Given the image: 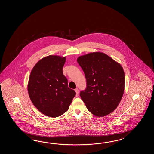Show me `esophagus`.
Returning a JSON list of instances; mask_svg holds the SVG:
<instances>
[{
	"mask_svg": "<svg viewBox=\"0 0 154 154\" xmlns=\"http://www.w3.org/2000/svg\"><path fill=\"white\" fill-rule=\"evenodd\" d=\"M75 91L76 92V96H78L79 95V90L78 88H76L75 89Z\"/></svg>",
	"mask_w": 154,
	"mask_h": 154,
	"instance_id": "1",
	"label": "esophagus"
}]
</instances>
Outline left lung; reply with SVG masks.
I'll use <instances>...</instances> for the list:
<instances>
[{
  "label": "left lung",
  "mask_w": 154,
  "mask_h": 154,
  "mask_svg": "<svg viewBox=\"0 0 154 154\" xmlns=\"http://www.w3.org/2000/svg\"><path fill=\"white\" fill-rule=\"evenodd\" d=\"M77 62L86 79V88L80 95L88 111L101 117L113 112L125 91V72L121 65L100 52L79 56Z\"/></svg>",
  "instance_id": "1"
}]
</instances>
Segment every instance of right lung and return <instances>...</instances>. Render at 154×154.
<instances>
[{"label":"right lung","mask_w":154,"mask_h":154,"mask_svg":"<svg viewBox=\"0 0 154 154\" xmlns=\"http://www.w3.org/2000/svg\"><path fill=\"white\" fill-rule=\"evenodd\" d=\"M66 60V57H45L36 63L29 75V98L40 112L49 117H57L67 111L75 96L63 73Z\"/></svg>","instance_id":"add662e5"}]
</instances>
